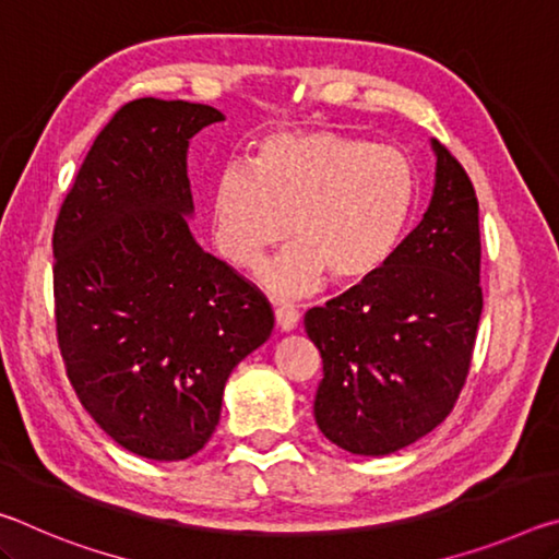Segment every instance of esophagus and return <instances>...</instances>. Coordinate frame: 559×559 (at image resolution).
Listing matches in <instances>:
<instances>
[{"label": "esophagus", "instance_id": "1", "mask_svg": "<svg viewBox=\"0 0 559 559\" xmlns=\"http://www.w3.org/2000/svg\"><path fill=\"white\" fill-rule=\"evenodd\" d=\"M298 310L290 308V306H281L276 308V325L283 330V333H290V330L298 328Z\"/></svg>", "mask_w": 559, "mask_h": 559}]
</instances>
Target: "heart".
I'll list each match as a JSON object with an SVG mask.
<instances>
[{
  "label": "heart",
  "instance_id": "obj_1",
  "mask_svg": "<svg viewBox=\"0 0 559 559\" xmlns=\"http://www.w3.org/2000/svg\"><path fill=\"white\" fill-rule=\"evenodd\" d=\"M414 202L402 150L335 130L273 132L251 167L216 177L214 239L234 266L257 269L288 229L296 241L261 278L278 296H302L323 276L337 286L374 276L402 243Z\"/></svg>",
  "mask_w": 559,
  "mask_h": 559
}]
</instances>
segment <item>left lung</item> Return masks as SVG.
Listing matches in <instances>:
<instances>
[{
	"label": "left lung",
	"instance_id": "left-lung-1",
	"mask_svg": "<svg viewBox=\"0 0 559 559\" xmlns=\"http://www.w3.org/2000/svg\"><path fill=\"white\" fill-rule=\"evenodd\" d=\"M437 179L419 226L359 286L306 313L323 357L313 414L335 447L386 456L427 437L466 382L480 293L478 200L439 140Z\"/></svg>",
	"mask_w": 559,
	"mask_h": 559
}]
</instances>
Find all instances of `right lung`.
<instances>
[{
	"mask_svg": "<svg viewBox=\"0 0 559 559\" xmlns=\"http://www.w3.org/2000/svg\"><path fill=\"white\" fill-rule=\"evenodd\" d=\"M212 106L138 98L98 132L53 226L66 374L98 427L153 461L194 456L224 384L273 330L271 302L189 231L187 147Z\"/></svg>",
	"mask_w": 559,
	"mask_h": 559,
	"instance_id": "obj_1",
	"label": "right lung"
}]
</instances>
